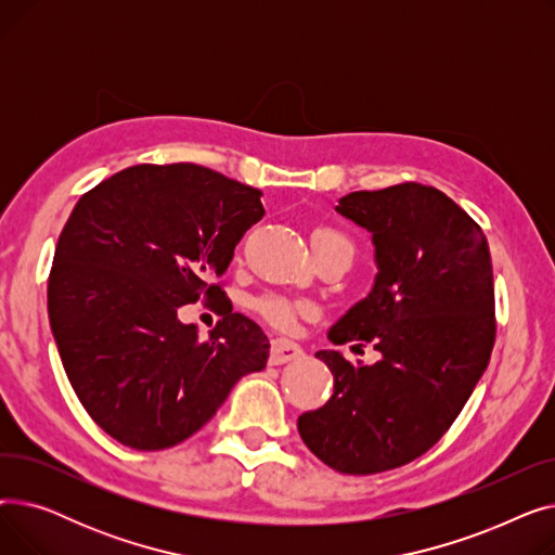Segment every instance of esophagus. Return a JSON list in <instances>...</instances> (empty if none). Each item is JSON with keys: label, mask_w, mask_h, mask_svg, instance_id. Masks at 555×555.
<instances>
[{"label": "esophagus", "mask_w": 555, "mask_h": 555, "mask_svg": "<svg viewBox=\"0 0 555 555\" xmlns=\"http://www.w3.org/2000/svg\"><path fill=\"white\" fill-rule=\"evenodd\" d=\"M304 356L301 346L293 339H285V337H279L272 341V351H270V364L272 366H281V364H287L293 360H299Z\"/></svg>", "instance_id": "obj_1"}]
</instances>
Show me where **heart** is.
Wrapping results in <instances>:
<instances>
[{"label": "heart", "mask_w": 555, "mask_h": 555, "mask_svg": "<svg viewBox=\"0 0 555 555\" xmlns=\"http://www.w3.org/2000/svg\"><path fill=\"white\" fill-rule=\"evenodd\" d=\"M312 243H341V245L351 247V243H348L346 236H341V233L331 231V229L314 231L312 233ZM256 310L272 326H276L281 331H289V328L295 326V322H297V314L308 312V306L306 304H297V301H289V299H283V297H262V299L256 301Z\"/></svg>", "instance_id": "b5f03b06"}]
</instances>
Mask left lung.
<instances>
[{
  "instance_id": "1",
  "label": "left lung",
  "mask_w": 555,
  "mask_h": 555,
  "mask_svg": "<svg viewBox=\"0 0 555 555\" xmlns=\"http://www.w3.org/2000/svg\"><path fill=\"white\" fill-rule=\"evenodd\" d=\"M335 211L371 233L377 274L328 339L373 344L380 360L317 351L335 393L297 427L333 470L373 475L427 452L481 380L494 344L492 262L481 227L434 186L356 191Z\"/></svg>"
}]
</instances>
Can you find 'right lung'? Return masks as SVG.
Returning a JSON list of instances; mask_svg holds the SVG:
<instances>
[{
	"mask_svg": "<svg viewBox=\"0 0 555 555\" xmlns=\"http://www.w3.org/2000/svg\"><path fill=\"white\" fill-rule=\"evenodd\" d=\"M260 195L204 166L139 164L78 199L53 254L49 324L78 400L112 439L178 446L266 369L268 335L209 285L266 214ZM202 294L223 314L207 340L177 317Z\"/></svg>",
	"mask_w": 555,
	"mask_h": 555,
	"instance_id": "add662e5",
	"label": "right lung"
}]
</instances>
